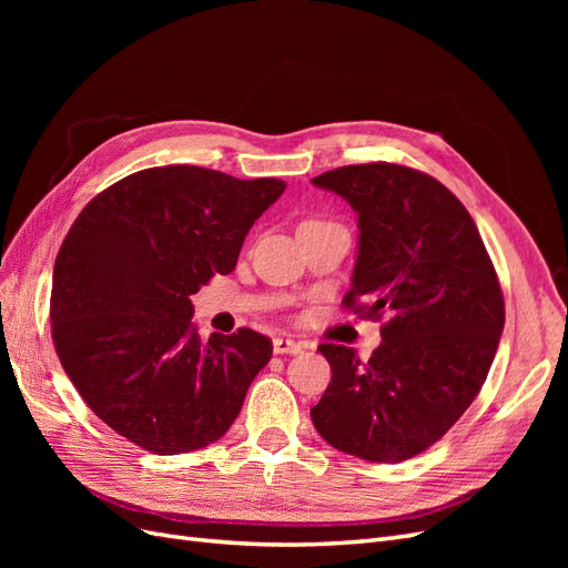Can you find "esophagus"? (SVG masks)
Wrapping results in <instances>:
<instances>
[{"label":"esophagus","instance_id":"esophagus-1","mask_svg":"<svg viewBox=\"0 0 568 568\" xmlns=\"http://www.w3.org/2000/svg\"><path fill=\"white\" fill-rule=\"evenodd\" d=\"M272 348H274V353H277V355H284V353L296 355V353L303 351V346H301L298 341L286 338V336H277V338H274V341H272Z\"/></svg>","mask_w":568,"mask_h":568}]
</instances>
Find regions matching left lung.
<instances>
[{"instance_id": "8db88e82", "label": "left lung", "mask_w": 568, "mask_h": 568, "mask_svg": "<svg viewBox=\"0 0 568 568\" xmlns=\"http://www.w3.org/2000/svg\"><path fill=\"white\" fill-rule=\"evenodd\" d=\"M313 184L357 213L353 286L343 305L382 320L369 359L322 343L332 382L311 409L332 448L403 462L448 434L484 386L505 326L490 255L459 199L407 165L329 170Z\"/></svg>"}]
</instances>
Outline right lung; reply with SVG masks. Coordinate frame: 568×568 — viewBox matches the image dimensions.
<instances>
[{
	"instance_id": "add662e5",
	"label": "right lung",
	"mask_w": 568,
	"mask_h": 568,
	"mask_svg": "<svg viewBox=\"0 0 568 568\" xmlns=\"http://www.w3.org/2000/svg\"><path fill=\"white\" fill-rule=\"evenodd\" d=\"M286 182L199 165L146 168L111 184L68 230L51 282V338L82 400L153 455L227 434L272 341L201 338L196 291L230 274L253 222Z\"/></svg>"
}]
</instances>
